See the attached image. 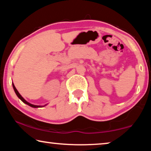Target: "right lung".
Returning <instances> with one entry per match:
<instances>
[{
  "instance_id": "obj_1",
  "label": "right lung",
  "mask_w": 151,
  "mask_h": 151,
  "mask_svg": "<svg viewBox=\"0 0 151 151\" xmlns=\"http://www.w3.org/2000/svg\"><path fill=\"white\" fill-rule=\"evenodd\" d=\"M12 85H13V89H14V91H15V94H16L17 97L19 98L20 99V100H21L22 101V102H23L24 103H25L26 104L28 105V106H30L32 107V108H41V107H44V106H45L46 105H47V104H45V105H43V106L35 105V104H30V103H29L28 102H27V101L25 100V99H24L23 97H22V96L21 95H20V93H19V92H18V91L17 90V89L15 88V87L14 84H13V83H12Z\"/></svg>"
}]
</instances>
